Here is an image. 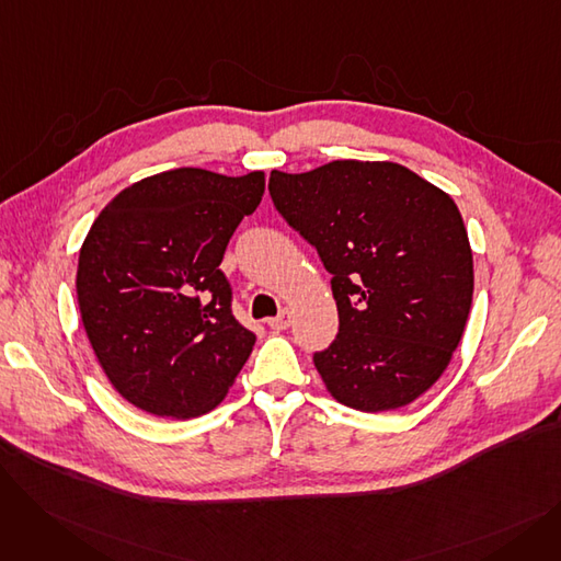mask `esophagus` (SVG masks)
I'll return each mask as SVG.
<instances>
[{
	"label": "esophagus",
	"mask_w": 561,
	"mask_h": 561,
	"mask_svg": "<svg viewBox=\"0 0 561 561\" xmlns=\"http://www.w3.org/2000/svg\"><path fill=\"white\" fill-rule=\"evenodd\" d=\"M290 325V313L284 309L279 316L275 318H268V328L271 330H286Z\"/></svg>",
	"instance_id": "1"
}]
</instances>
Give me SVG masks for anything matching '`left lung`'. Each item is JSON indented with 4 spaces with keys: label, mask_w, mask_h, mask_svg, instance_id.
<instances>
[{
    "label": "left lung",
    "mask_w": 561,
    "mask_h": 561,
    "mask_svg": "<svg viewBox=\"0 0 561 561\" xmlns=\"http://www.w3.org/2000/svg\"><path fill=\"white\" fill-rule=\"evenodd\" d=\"M275 209L332 273L339 334L313 355L345 407L400 409L450 364L473 302V252L457 204L391 161L273 170Z\"/></svg>",
    "instance_id": "left-lung-1"
}]
</instances>
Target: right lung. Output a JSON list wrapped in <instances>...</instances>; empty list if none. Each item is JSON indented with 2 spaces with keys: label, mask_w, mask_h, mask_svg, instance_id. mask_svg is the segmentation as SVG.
<instances>
[{
  "label": "right lung",
  "mask_w": 561,
  "mask_h": 561,
  "mask_svg": "<svg viewBox=\"0 0 561 561\" xmlns=\"http://www.w3.org/2000/svg\"><path fill=\"white\" fill-rule=\"evenodd\" d=\"M263 188V172L174 168L117 193L88 231L83 328L115 391L147 414H206L248 362L256 336L231 313L220 261Z\"/></svg>",
  "instance_id": "right-lung-1"
}]
</instances>
